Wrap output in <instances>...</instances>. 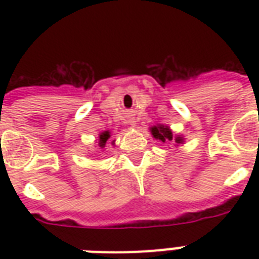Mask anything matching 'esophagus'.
<instances>
[{
  "instance_id": "esophagus-1",
  "label": "esophagus",
  "mask_w": 259,
  "mask_h": 259,
  "mask_svg": "<svg viewBox=\"0 0 259 259\" xmlns=\"http://www.w3.org/2000/svg\"><path fill=\"white\" fill-rule=\"evenodd\" d=\"M129 123H130V125H136V121H133V119H130V121H129Z\"/></svg>"
}]
</instances>
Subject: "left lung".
<instances>
[{"instance_id": "8db88e82", "label": "left lung", "mask_w": 259, "mask_h": 259, "mask_svg": "<svg viewBox=\"0 0 259 259\" xmlns=\"http://www.w3.org/2000/svg\"><path fill=\"white\" fill-rule=\"evenodd\" d=\"M150 133L153 136V138L160 140L161 142H176V145H180L184 142L181 136H173L172 130L169 129V126L165 125H157L150 127Z\"/></svg>"}]
</instances>
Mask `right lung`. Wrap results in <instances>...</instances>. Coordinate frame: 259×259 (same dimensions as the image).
<instances>
[{
	"label": "right lung",
	"mask_w": 259,
	"mask_h": 259,
	"mask_svg": "<svg viewBox=\"0 0 259 259\" xmlns=\"http://www.w3.org/2000/svg\"><path fill=\"white\" fill-rule=\"evenodd\" d=\"M109 138H110L109 130H105V132H102V133L99 134V138H98V146H99L101 149H103V148L106 146V144H107V141H109Z\"/></svg>",
	"instance_id": "right-lung-1"
}]
</instances>
